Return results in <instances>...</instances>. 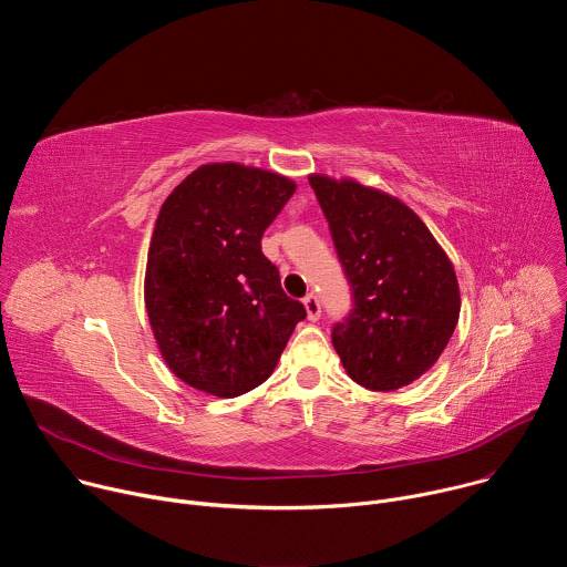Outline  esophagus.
Wrapping results in <instances>:
<instances>
[{"mask_svg": "<svg viewBox=\"0 0 567 567\" xmlns=\"http://www.w3.org/2000/svg\"><path fill=\"white\" fill-rule=\"evenodd\" d=\"M302 305H305V311H307V318H309V320H318V318H320V302H318V298H316L313 293L305 296V298H302Z\"/></svg>", "mask_w": 567, "mask_h": 567, "instance_id": "esophagus-1", "label": "esophagus"}]
</instances>
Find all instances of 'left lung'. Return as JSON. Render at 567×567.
<instances>
[{"instance_id": "obj_1", "label": "left lung", "mask_w": 567, "mask_h": 567, "mask_svg": "<svg viewBox=\"0 0 567 567\" xmlns=\"http://www.w3.org/2000/svg\"><path fill=\"white\" fill-rule=\"evenodd\" d=\"M326 213L354 309L332 332L352 381L388 392L429 372L460 318V285L420 215L352 177L309 175Z\"/></svg>"}]
</instances>
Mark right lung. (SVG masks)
I'll return each instance as SVG.
<instances>
[{
    "instance_id": "obj_1",
    "label": "right lung",
    "mask_w": 567,
    "mask_h": 567,
    "mask_svg": "<svg viewBox=\"0 0 567 567\" xmlns=\"http://www.w3.org/2000/svg\"><path fill=\"white\" fill-rule=\"evenodd\" d=\"M293 190L285 175L226 161L193 171L158 210L145 311L166 365L199 392L258 388L307 316L260 247Z\"/></svg>"
}]
</instances>
